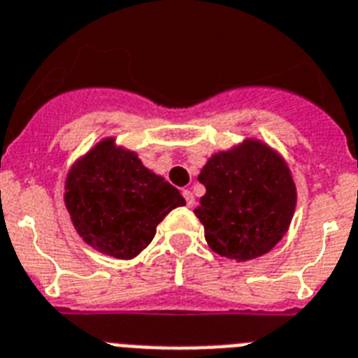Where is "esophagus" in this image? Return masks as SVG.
Wrapping results in <instances>:
<instances>
[{
    "label": "esophagus",
    "mask_w": 358,
    "mask_h": 358,
    "mask_svg": "<svg viewBox=\"0 0 358 358\" xmlns=\"http://www.w3.org/2000/svg\"><path fill=\"white\" fill-rule=\"evenodd\" d=\"M183 198H185V203H187V207H194V203H196V201H194V196H192V192L189 191V189H183Z\"/></svg>",
    "instance_id": "esophagus-1"
}]
</instances>
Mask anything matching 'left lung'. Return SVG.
I'll return each mask as SVG.
<instances>
[{
	"label": "left lung",
	"instance_id": "1",
	"mask_svg": "<svg viewBox=\"0 0 358 358\" xmlns=\"http://www.w3.org/2000/svg\"><path fill=\"white\" fill-rule=\"evenodd\" d=\"M198 180L205 194L194 214L216 254L256 259L287 234L297 192L287 162L266 144L247 138L213 155Z\"/></svg>",
	"mask_w": 358,
	"mask_h": 358
}]
</instances>
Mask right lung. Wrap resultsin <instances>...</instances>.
<instances>
[{"label": "right lung", "instance_id": "1", "mask_svg": "<svg viewBox=\"0 0 358 358\" xmlns=\"http://www.w3.org/2000/svg\"><path fill=\"white\" fill-rule=\"evenodd\" d=\"M64 203L90 247L133 259L151 243L158 223L185 200L166 178L142 166L136 153L104 138L71 166Z\"/></svg>", "mask_w": 358, "mask_h": 358}]
</instances>
